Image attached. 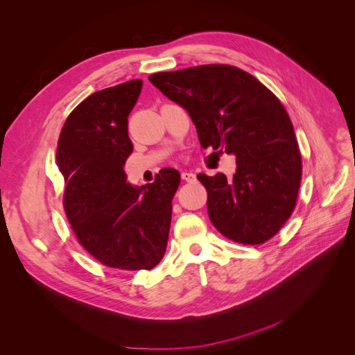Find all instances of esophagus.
I'll return each mask as SVG.
<instances>
[{"label": "esophagus", "mask_w": 355, "mask_h": 355, "mask_svg": "<svg viewBox=\"0 0 355 355\" xmlns=\"http://www.w3.org/2000/svg\"><path fill=\"white\" fill-rule=\"evenodd\" d=\"M181 178L187 182H196L197 181V175L193 173V171H184L181 174Z\"/></svg>", "instance_id": "esophagus-1"}]
</instances>
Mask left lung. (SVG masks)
Here are the masks:
<instances>
[{
    "label": "left lung",
    "instance_id": "8db88e82",
    "mask_svg": "<svg viewBox=\"0 0 355 355\" xmlns=\"http://www.w3.org/2000/svg\"><path fill=\"white\" fill-rule=\"evenodd\" d=\"M193 120L202 148L235 155L232 180L198 174L211 223L227 239L263 244L290 218L301 182V155L290 116L245 71L198 65L148 77Z\"/></svg>",
    "mask_w": 355,
    "mask_h": 355
}]
</instances>
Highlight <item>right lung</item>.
Instances as JSON below:
<instances>
[{"label": "right lung", "mask_w": 355, "mask_h": 355, "mask_svg": "<svg viewBox=\"0 0 355 355\" xmlns=\"http://www.w3.org/2000/svg\"><path fill=\"white\" fill-rule=\"evenodd\" d=\"M141 88L137 78L91 94L68 115L57 148L65 214L78 243L120 270H151L161 261L181 181L174 168H162L143 187L127 181L128 115Z\"/></svg>", "instance_id": "obj_1"}]
</instances>
